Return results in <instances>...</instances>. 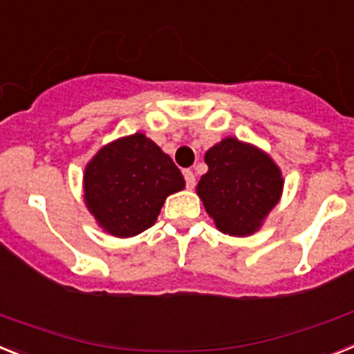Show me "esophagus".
I'll use <instances>...</instances> for the list:
<instances>
[{
    "instance_id": "esophagus-1",
    "label": "esophagus",
    "mask_w": 354,
    "mask_h": 354,
    "mask_svg": "<svg viewBox=\"0 0 354 354\" xmlns=\"http://www.w3.org/2000/svg\"><path fill=\"white\" fill-rule=\"evenodd\" d=\"M183 176H185L187 189H194V185H196V176H194V173H192L190 169H185V171H183Z\"/></svg>"
}]
</instances>
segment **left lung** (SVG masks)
I'll use <instances>...</instances> for the list:
<instances>
[{"instance_id": "obj_1", "label": "left lung", "mask_w": 354, "mask_h": 354, "mask_svg": "<svg viewBox=\"0 0 354 354\" xmlns=\"http://www.w3.org/2000/svg\"><path fill=\"white\" fill-rule=\"evenodd\" d=\"M207 174L196 194L215 228L224 235L250 236L266 223L283 194V174L269 153L226 137L205 153Z\"/></svg>"}]
</instances>
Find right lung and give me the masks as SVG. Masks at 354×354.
I'll return each mask as SVG.
<instances>
[{"instance_id": "add662e5", "label": "right lung", "mask_w": 354, "mask_h": 354, "mask_svg": "<svg viewBox=\"0 0 354 354\" xmlns=\"http://www.w3.org/2000/svg\"><path fill=\"white\" fill-rule=\"evenodd\" d=\"M183 189L171 156L140 131L104 144L85 165V207L104 233L119 239L151 228L167 196Z\"/></svg>"}]
</instances>
